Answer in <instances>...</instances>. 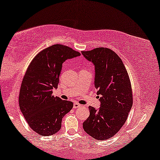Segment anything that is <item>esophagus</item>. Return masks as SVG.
Returning a JSON list of instances; mask_svg holds the SVG:
<instances>
[{"label":"esophagus","instance_id":"34e87169","mask_svg":"<svg viewBox=\"0 0 160 160\" xmlns=\"http://www.w3.org/2000/svg\"><path fill=\"white\" fill-rule=\"evenodd\" d=\"M80 106H81V105H80V104L77 103V102H74V104H73V108H79Z\"/></svg>","mask_w":160,"mask_h":160}]
</instances>
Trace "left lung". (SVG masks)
<instances>
[{
  "mask_svg": "<svg viewBox=\"0 0 160 160\" xmlns=\"http://www.w3.org/2000/svg\"><path fill=\"white\" fill-rule=\"evenodd\" d=\"M82 53L95 65V87L101 102L98 110L89 106L90 114L83 128L93 138L103 141L117 134L128 119L133 102L131 82L123 62L113 50L99 47Z\"/></svg>",
  "mask_w": 160,
  "mask_h": 160,
  "instance_id": "left-lung-1",
  "label": "left lung"
}]
</instances>
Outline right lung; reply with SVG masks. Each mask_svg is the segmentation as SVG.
Listing matches in <instances>:
<instances>
[{
    "label": "right lung",
    "instance_id": "add662e5",
    "mask_svg": "<svg viewBox=\"0 0 160 160\" xmlns=\"http://www.w3.org/2000/svg\"><path fill=\"white\" fill-rule=\"evenodd\" d=\"M81 55L71 47L54 44L38 52L30 62L21 84L19 108L32 130L49 136L58 132L64 116L73 103L52 95L58 88L62 65L67 59Z\"/></svg>",
    "mask_w": 160,
    "mask_h": 160
}]
</instances>
